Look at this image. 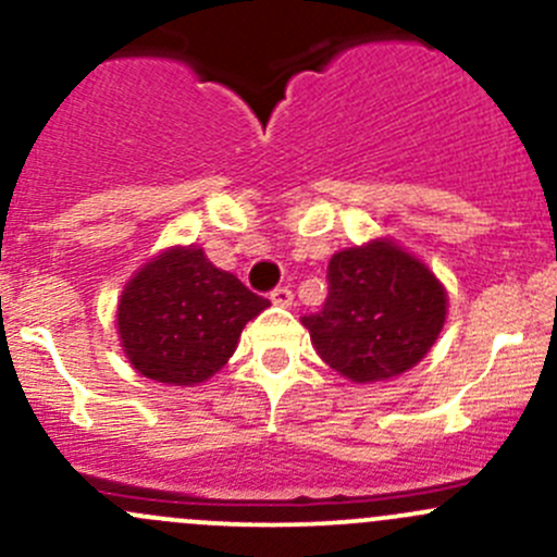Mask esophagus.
Returning a JSON list of instances; mask_svg holds the SVG:
<instances>
[{"label": "esophagus", "instance_id": "esophagus-1", "mask_svg": "<svg viewBox=\"0 0 557 557\" xmlns=\"http://www.w3.org/2000/svg\"><path fill=\"white\" fill-rule=\"evenodd\" d=\"M269 299H272L277 307H290V301H294V294H290V288L280 285V288H274L272 294H269Z\"/></svg>", "mask_w": 557, "mask_h": 557}]
</instances>
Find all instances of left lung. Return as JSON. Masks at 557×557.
I'll return each mask as SVG.
<instances>
[{"label": "left lung", "instance_id": "obj_1", "mask_svg": "<svg viewBox=\"0 0 557 557\" xmlns=\"http://www.w3.org/2000/svg\"><path fill=\"white\" fill-rule=\"evenodd\" d=\"M323 310L305 314L312 347L352 383L412 369L440 336L447 294L423 261L391 239L347 247L329 261Z\"/></svg>", "mask_w": 557, "mask_h": 557}]
</instances>
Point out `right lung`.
Segmentation results:
<instances>
[{
    "mask_svg": "<svg viewBox=\"0 0 557 557\" xmlns=\"http://www.w3.org/2000/svg\"><path fill=\"white\" fill-rule=\"evenodd\" d=\"M269 299L212 267L196 245L145 263L117 301V334L132 367L166 385H199L226 367L247 320Z\"/></svg>",
    "mask_w": 557,
    "mask_h": 557,
    "instance_id": "1",
    "label": "right lung"
}]
</instances>
